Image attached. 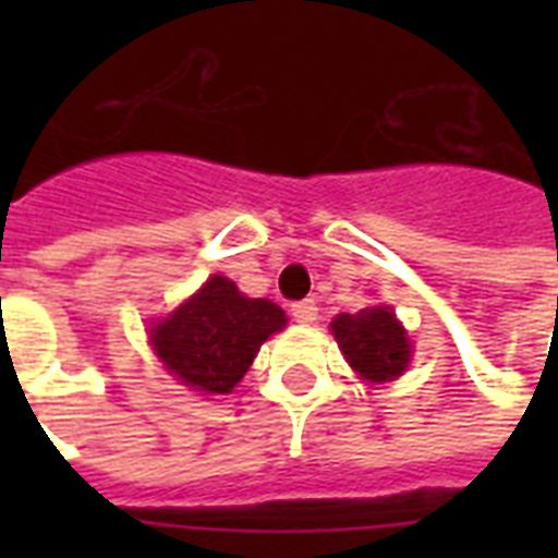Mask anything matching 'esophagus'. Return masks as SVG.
<instances>
[{
	"label": "esophagus",
	"instance_id": "1",
	"mask_svg": "<svg viewBox=\"0 0 558 558\" xmlns=\"http://www.w3.org/2000/svg\"><path fill=\"white\" fill-rule=\"evenodd\" d=\"M292 318H295L298 324H313L315 318H318V306H315L313 298L292 304Z\"/></svg>",
	"mask_w": 558,
	"mask_h": 558
}]
</instances>
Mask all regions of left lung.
I'll return each instance as SVG.
<instances>
[{"instance_id": "1", "label": "left lung", "mask_w": 558, "mask_h": 558, "mask_svg": "<svg viewBox=\"0 0 558 558\" xmlns=\"http://www.w3.org/2000/svg\"><path fill=\"white\" fill-rule=\"evenodd\" d=\"M348 365L367 381H393L411 362V341L390 306L341 313L330 324Z\"/></svg>"}]
</instances>
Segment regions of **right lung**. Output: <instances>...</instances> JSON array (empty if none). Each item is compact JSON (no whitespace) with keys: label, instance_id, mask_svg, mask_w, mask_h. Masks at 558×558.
I'll return each mask as SVG.
<instances>
[{"label":"right lung","instance_id":"obj_1","mask_svg":"<svg viewBox=\"0 0 558 558\" xmlns=\"http://www.w3.org/2000/svg\"><path fill=\"white\" fill-rule=\"evenodd\" d=\"M287 313L266 298H245L234 280L214 275L173 315L150 327L153 353L165 371L202 393H231Z\"/></svg>","mask_w":558,"mask_h":558}]
</instances>
